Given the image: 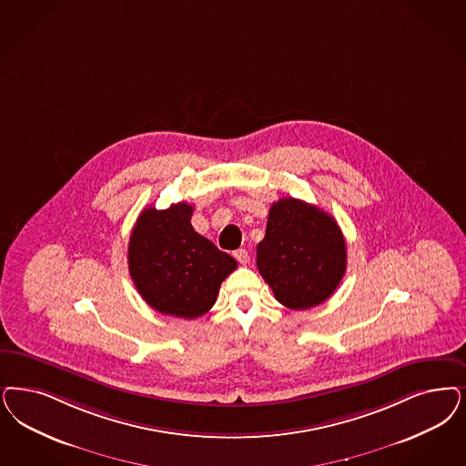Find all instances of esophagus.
<instances>
[{"instance_id": "1", "label": "esophagus", "mask_w": 466, "mask_h": 466, "mask_svg": "<svg viewBox=\"0 0 466 466\" xmlns=\"http://www.w3.org/2000/svg\"><path fill=\"white\" fill-rule=\"evenodd\" d=\"M234 258L241 263V265H246L248 261H249V253L246 251V249H238V251H234Z\"/></svg>"}]
</instances>
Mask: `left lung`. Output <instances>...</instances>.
I'll return each mask as SVG.
<instances>
[{
    "mask_svg": "<svg viewBox=\"0 0 466 466\" xmlns=\"http://www.w3.org/2000/svg\"><path fill=\"white\" fill-rule=\"evenodd\" d=\"M346 258L334 217L296 198L270 207L257 267L279 303L308 309L329 299L344 277Z\"/></svg>",
    "mask_w": 466,
    "mask_h": 466,
    "instance_id": "8db88e82",
    "label": "left lung"
}]
</instances>
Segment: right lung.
<instances>
[{
	"label": "right lung",
	"mask_w": 466,
	"mask_h": 466,
	"mask_svg": "<svg viewBox=\"0 0 466 466\" xmlns=\"http://www.w3.org/2000/svg\"><path fill=\"white\" fill-rule=\"evenodd\" d=\"M193 207L146 208L128 241V272L147 305L163 315L193 320L217 301L220 284L238 261L198 234Z\"/></svg>",
	"instance_id": "right-lung-1"
}]
</instances>
